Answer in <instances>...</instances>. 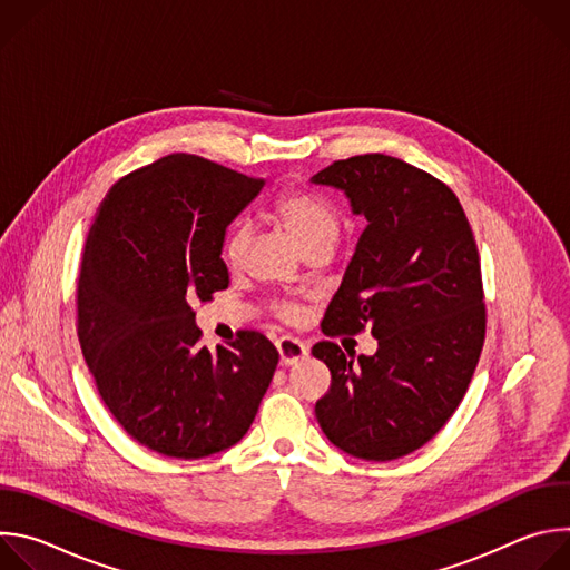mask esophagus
Segmentation results:
<instances>
[{
	"label": "esophagus",
	"instance_id": "1",
	"mask_svg": "<svg viewBox=\"0 0 570 570\" xmlns=\"http://www.w3.org/2000/svg\"><path fill=\"white\" fill-rule=\"evenodd\" d=\"M277 352H279L282 365H293V363L302 361V358L308 354L306 345H304L302 341L293 338V336H282V338L277 341Z\"/></svg>",
	"mask_w": 570,
	"mask_h": 570
}]
</instances>
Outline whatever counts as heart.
Here are the masks:
<instances>
[{"label": "heart", "mask_w": 570, "mask_h": 570, "mask_svg": "<svg viewBox=\"0 0 570 570\" xmlns=\"http://www.w3.org/2000/svg\"><path fill=\"white\" fill-rule=\"evenodd\" d=\"M275 218L295 236L299 246L308 253L313 248H334L341 236V214L338 209L317 194L311 191H286L273 203ZM250 243L248 220H236L223 243V257L229 266H238ZM279 315L284 320H295L297 308L293 304H282Z\"/></svg>", "instance_id": "1"}]
</instances>
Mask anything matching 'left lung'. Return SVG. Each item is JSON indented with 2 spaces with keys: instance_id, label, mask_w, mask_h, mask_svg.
Returning <instances> with one entry per match:
<instances>
[{
  "instance_id": "1",
  "label": "left lung",
  "mask_w": 570,
  "mask_h": 570,
  "mask_svg": "<svg viewBox=\"0 0 570 570\" xmlns=\"http://www.w3.org/2000/svg\"><path fill=\"white\" fill-rule=\"evenodd\" d=\"M311 180L367 218L322 332L379 341L358 363L334 341L313 345L332 372L315 417L345 453L396 460L433 440L475 372L487 330L475 238L458 196L403 159L354 155Z\"/></svg>"
}]
</instances>
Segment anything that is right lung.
<instances>
[{
  "mask_svg": "<svg viewBox=\"0 0 570 570\" xmlns=\"http://www.w3.org/2000/svg\"><path fill=\"white\" fill-rule=\"evenodd\" d=\"M264 187L174 153L124 176L90 227L76 332L95 385L141 446L196 460L248 433L279 352L255 330L200 345L194 304L227 288L225 227Z\"/></svg>",
  "mask_w": 570,
  "mask_h": 570,
  "instance_id": "obj_1",
  "label": "right lung"
}]
</instances>
